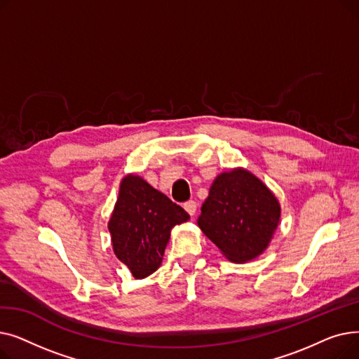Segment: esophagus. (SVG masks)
<instances>
[{"instance_id": "esophagus-1", "label": "esophagus", "mask_w": 359, "mask_h": 359, "mask_svg": "<svg viewBox=\"0 0 359 359\" xmlns=\"http://www.w3.org/2000/svg\"><path fill=\"white\" fill-rule=\"evenodd\" d=\"M183 208L186 210V212H187V214H189L191 217H194V215L196 214L198 205H196V202H195V201H187L186 203H183Z\"/></svg>"}]
</instances>
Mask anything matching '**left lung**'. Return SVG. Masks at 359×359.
<instances>
[{
	"label": "left lung",
	"instance_id": "1",
	"mask_svg": "<svg viewBox=\"0 0 359 359\" xmlns=\"http://www.w3.org/2000/svg\"><path fill=\"white\" fill-rule=\"evenodd\" d=\"M279 221L273 192L249 170L236 167L212 182L198 225L225 259L246 263L268 249Z\"/></svg>",
	"mask_w": 359,
	"mask_h": 359
}]
</instances>
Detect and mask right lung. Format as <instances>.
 Returning <instances> with one entry per match:
<instances>
[{
  "label": "right lung",
  "mask_w": 359,
  "mask_h": 359,
  "mask_svg": "<svg viewBox=\"0 0 359 359\" xmlns=\"http://www.w3.org/2000/svg\"><path fill=\"white\" fill-rule=\"evenodd\" d=\"M189 218L182 206L141 176L129 173L121 180L107 222L113 252L135 279H144L161 266L175 225Z\"/></svg>",
  "instance_id": "add662e5"
}]
</instances>
